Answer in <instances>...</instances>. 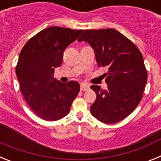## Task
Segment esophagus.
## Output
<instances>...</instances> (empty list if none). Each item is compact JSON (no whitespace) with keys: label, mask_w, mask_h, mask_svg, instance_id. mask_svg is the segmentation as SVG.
Segmentation results:
<instances>
[{"label":"esophagus","mask_w":161,"mask_h":161,"mask_svg":"<svg viewBox=\"0 0 161 161\" xmlns=\"http://www.w3.org/2000/svg\"><path fill=\"white\" fill-rule=\"evenodd\" d=\"M89 89V85H86V84L85 83H82L81 85H80V90L81 91H87Z\"/></svg>","instance_id":"obj_1"}]
</instances>
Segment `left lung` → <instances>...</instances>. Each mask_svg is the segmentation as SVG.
<instances>
[{
  "label": "left lung",
  "mask_w": 161,
  "mask_h": 161,
  "mask_svg": "<svg viewBox=\"0 0 161 161\" xmlns=\"http://www.w3.org/2000/svg\"><path fill=\"white\" fill-rule=\"evenodd\" d=\"M78 41L92 47L99 68H108L107 89L90 86L97 94L91 114L104 123L120 122L135 110L143 97L147 73L141 52L114 29L87 30Z\"/></svg>",
  "instance_id": "8db88e82"
}]
</instances>
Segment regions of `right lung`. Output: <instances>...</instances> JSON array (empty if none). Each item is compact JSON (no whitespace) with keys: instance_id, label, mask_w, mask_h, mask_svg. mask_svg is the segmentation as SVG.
I'll return each mask as SVG.
<instances>
[{"instance_id":"1","label":"right lung","mask_w":161,"mask_h":161,"mask_svg":"<svg viewBox=\"0 0 161 161\" xmlns=\"http://www.w3.org/2000/svg\"><path fill=\"white\" fill-rule=\"evenodd\" d=\"M83 30L52 26L28 41L20 52L16 75L25 100L38 117L56 121L66 116L80 92L75 80L62 83L53 77L63 61L64 51Z\"/></svg>"}]
</instances>
